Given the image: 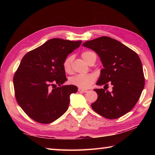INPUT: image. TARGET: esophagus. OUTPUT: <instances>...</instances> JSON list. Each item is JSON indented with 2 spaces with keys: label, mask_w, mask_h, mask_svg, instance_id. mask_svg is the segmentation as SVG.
I'll return each instance as SVG.
<instances>
[{
  "label": "esophagus",
  "mask_w": 155,
  "mask_h": 155,
  "mask_svg": "<svg viewBox=\"0 0 155 155\" xmlns=\"http://www.w3.org/2000/svg\"><path fill=\"white\" fill-rule=\"evenodd\" d=\"M78 92H81V93H87V92L88 91L87 90H85V89H82V88H78Z\"/></svg>",
  "instance_id": "esophagus-1"
}]
</instances>
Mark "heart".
Masks as SVG:
<instances>
[{"instance_id": "heart-1", "label": "heart", "mask_w": 155, "mask_h": 155, "mask_svg": "<svg viewBox=\"0 0 155 155\" xmlns=\"http://www.w3.org/2000/svg\"><path fill=\"white\" fill-rule=\"evenodd\" d=\"M96 56L95 53L91 51H84L81 54V57L88 64L90 62L92 57ZM97 57V56H96ZM73 60L72 56L67 57L63 62V68L66 72H70L71 71V63ZM96 80V77L94 74H77L70 78V83L74 86L79 87L82 89H85L91 87V85L94 83Z\"/></svg>"}]
</instances>
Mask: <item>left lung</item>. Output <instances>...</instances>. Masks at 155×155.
Returning <instances> with one entry per match:
<instances>
[{
	"label": "left lung",
	"instance_id": "8db88e82",
	"mask_svg": "<svg viewBox=\"0 0 155 155\" xmlns=\"http://www.w3.org/2000/svg\"><path fill=\"white\" fill-rule=\"evenodd\" d=\"M83 45L97 52L104 67L97 84L104 87L94 89L98 98L92 108L108 119L123 116L135 106L144 87L139 57L132 49L108 37L87 41ZM109 84L113 86L111 91L107 90Z\"/></svg>",
	"mask_w": 155,
	"mask_h": 155
}]
</instances>
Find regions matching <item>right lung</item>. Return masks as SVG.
Wrapping results in <instances>:
<instances>
[{"label":"right lung","instance_id":"right-lung-1","mask_svg":"<svg viewBox=\"0 0 155 155\" xmlns=\"http://www.w3.org/2000/svg\"><path fill=\"white\" fill-rule=\"evenodd\" d=\"M81 43V41L52 38L23 57L13 84L16 101L32 120L51 123L68 109L70 95L78 88L62 85L67 81L62 64Z\"/></svg>","mask_w":155,"mask_h":155}]
</instances>
